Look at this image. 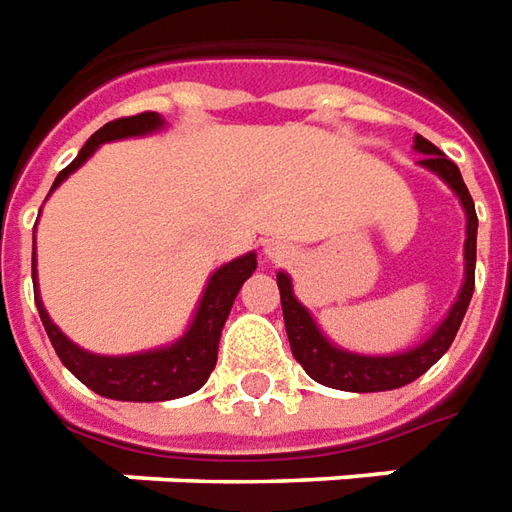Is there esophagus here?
Returning a JSON list of instances; mask_svg holds the SVG:
<instances>
[{"instance_id": "1", "label": "esophagus", "mask_w": 512, "mask_h": 512, "mask_svg": "<svg viewBox=\"0 0 512 512\" xmlns=\"http://www.w3.org/2000/svg\"><path fill=\"white\" fill-rule=\"evenodd\" d=\"M264 256H267L270 262H281V259H287V250L281 248L278 242H270V245L264 248Z\"/></svg>"}]
</instances>
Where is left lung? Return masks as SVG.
I'll list each match as a JSON object with an SVG mask.
<instances>
[{
	"label": "left lung",
	"instance_id": "1",
	"mask_svg": "<svg viewBox=\"0 0 512 512\" xmlns=\"http://www.w3.org/2000/svg\"><path fill=\"white\" fill-rule=\"evenodd\" d=\"M415 150L421 153L418 164L449 183V189L460 197L465 209L463 290H460L457 301L449 309V315L443 317V323L426 337L424 343L415 345L410 351H401V354H387V357H365V354L337 348L323 337V331L317 329L315 317L309 315V309L295 298L290 276L287 273L276 276L292 357L301 362L303 370L315 382L334 387V390L382 393V390H396V387H404V384L415 382L418 376H424L426 370L432 368L449 351V345L454 343L457 329H460L465 317V309H468L471 295H474V267H477V211H474V200L468 195V186L463 183V175H460L457 164L440 153L435 144L426 142L424 136H415Z\"/></svg>",
	"mask_w": 512,
	"mask_h": 512
}]
</instances>
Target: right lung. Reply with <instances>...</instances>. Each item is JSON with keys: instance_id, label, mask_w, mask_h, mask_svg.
<instances>
[{"instance_id": "add662e5", "label": "right lung", "mask_w": 512, "mask_h": 512, "mask_svg": "<svg viewBox=\"0 0 512 512\" xmlns=\"http://www.w3.org/2000/svg\"><path fill=\"white\" fill-rule=\"evenodd\" d=\"M161 128H164V119L155 111L125 116V119H114V122L102 125L83 144V150L77 153L72 164L55 178L52 192L72 175L74 169L83 167L100 144L130 139V136H147V133ZM253 270H256V253H245L234 262L222 264L220 270L211 273L203 298H200V306L192 317V326L186 329L181 340L164 345V348L142 351V354H128V357H100V354H88L86 348L74 345L49 320L41 295H38V278H35L33 264L35 306H38V315H41V323L47 329L55 354L94 393L116 398V401H169V398L189 396L206 384L211 370L217 365L222 326H225L228 312L234 306L236 292L242 290V284L253 276Z\"/></svg>"}]
</instances>
